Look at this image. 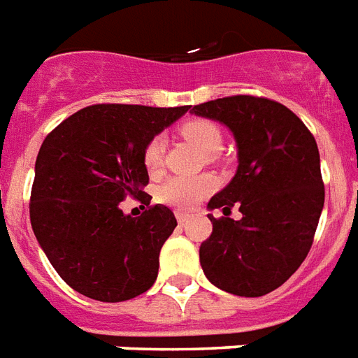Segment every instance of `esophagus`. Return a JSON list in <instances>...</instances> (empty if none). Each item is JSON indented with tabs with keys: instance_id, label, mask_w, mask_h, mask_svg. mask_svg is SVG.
<instances>
[{
	"instance_id": "obj_1",
	"label": "esophagus",
	"mask_w": 358,
	"mask_h": 358,
	"mask_svg": "<svg viewBox=\"0 0 358 358\" xmlns=\"http://www.w3.org/2000/svg\"><path fill=\"white\" fill-rule=\"evenodd\" d=\"M176 220H178V223L184 225V223H187V220H189V215L184 214V212H176Z\"/></svg>"
}]
</instances>
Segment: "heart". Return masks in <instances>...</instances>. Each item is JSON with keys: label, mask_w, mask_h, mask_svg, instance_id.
Returning a JSON list of instances; mask_svg holds the SVG:
<instances>
[{"label": "heart", "mask_w": 358, "mask_h": 358, "mask_svg": "<svg viewBox=\"0 0 358 358\" xmlns=\"http://www.w3.org/2000/svg\"><path fill=\"white\" fill-rule=\"evenodd\" d=\"M180 133L185 141H189L206 155H215L223 146V135L220 127L210 120H189L180 127ZM163 152L165 143L161 136H154L146 148H144L143 159L144 167L150 173L159 171L163 163ZM215 189V178L210 174L201 176H171L157 187V199L161 203L174 206V208L187 210L210 195Z\"/></svg>", "instance_id": "heart-1"}]
</instances>
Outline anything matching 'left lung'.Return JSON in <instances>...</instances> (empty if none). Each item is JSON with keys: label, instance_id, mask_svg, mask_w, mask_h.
I'll list each match as a JSON object with an SVG mask.
<instances>
[{"label": "left lung", "instance_id": "obj_1", "mask_svg": "<svg viewBox=\"0 0 358 358\" xmlns=\"http://www.w3.org/2000/svg\"><path fill=\"white\" fill-rule=\"evenodd\" d=\"M233 133L238 167L210 199L223 208L199 250L204 276L238 296H263L293 276L312 248L324 204L319 150L302 120L276 101L233 95L191 108ZM243 217L227 215L234 203Z\"/></svg>", "mask_w": 358, "mask_h": 358}]
</instances>
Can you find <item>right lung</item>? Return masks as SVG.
Returning a JSON list of instances; mask_svg holds the SVG:
<instances>
[{"label":"right lung","mask_w":358,"mask_h":358,"mask_svg":"<svg viewBox=\"0 0 358 358\" xmlns=\"http://www.w3.org/2000/svg\"><path fill=\"white\" fill-rule=\"evenodd\" d=\"M187 110L92 105L64 120L41 144L31 227L62 280L84 296L124 302L154 285L176 217L163 204L131 217L120 203L143 197L146 144Z\"/></svg>","instance_id":"1"}]
</instances>
